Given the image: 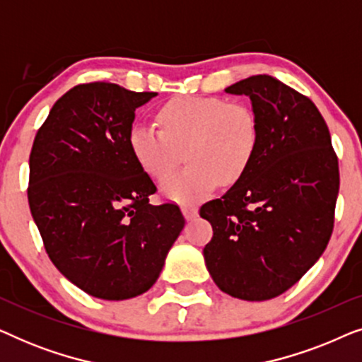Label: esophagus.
<instances>
[{
	"label": "esophagus",
	"instance_id": "34e87169",
	"mask_svg": "<svg viewBox=\"0 0 362 362\" xmlns=\"http://www.w3.org/2000/svg\"><path fill=\"white\" fill-rule=\"evenodd\" d=\"M181 212H182V216H185L186 221H192L197 216V207L196 206H182Z\"/></svg>",
	"mask_w": 362,
	"mask_h": 362
}]
</instances>
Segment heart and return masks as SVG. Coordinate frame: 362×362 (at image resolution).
Masks as SVG:
<instances>
[{
  "label": "heart",
  "mask_w": 362,
  "mask_h": 362,
  "mask_svg": "<svg viewBox=\"0 0 362 362\" xmlns=\"http://www.w3.org/2000/svg\"><path fill=\"white\" fill-rule=\"evenodd\" d=\"M156 118L161 130L133 123L128 146L138 166L156 180L185 151L190 166L160 185L163 197L181 204L204 199L219 181H239L259 148V120L245 103L221 97H175L158 110Z\"/></svg>",
  "instance_id": "b5f03b06"
}]
</instances>
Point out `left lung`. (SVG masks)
<instances>
[{
	"label": "left lung",
	"instance_id": "1",
	"mask_svg": "<svg viewBox=\"0 0 362 362\" xmlns=\"http://www.w3.org/2000/svg\"><path fill=\"white\" fill-rule=\"evenodd\" d=\"M226 92L250 98L259 148L245 175L201 207L214 232L202 254L224 293L264 301L293 286L328 245L338 158L315 103L279 78L252 76Z\"/></svg>",
	"mask_w": 362,
	"mask_h": 362
}]
</instances>
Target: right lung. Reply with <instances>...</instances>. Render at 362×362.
I'll return each instance as SVG.
<instances>
[{"label":"right lung","mask_w":362,"mask_h":362,"mask_svg":"<svg viewBox=\"0 0 362 362\" xmlns=\"http://www.w3.org/2000/svg\"><path fill=\"white\" fill-rule=\"evenodd\" d=\"M156 95L82 83L54 103L34 138L33 219L56 269L95 298L150 290L185 227L177 206L150 204L156 186L128 146L135 110Z\"/></svg>","instance_id":"right-lung-1"}]
</instances>
